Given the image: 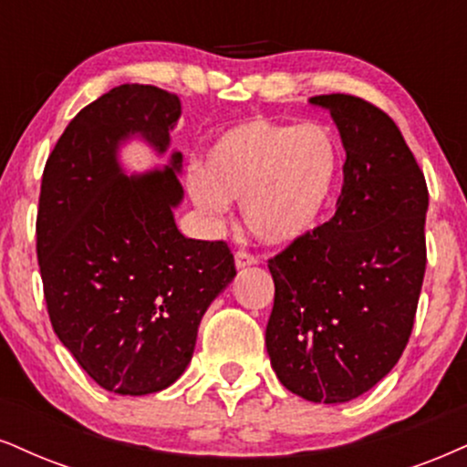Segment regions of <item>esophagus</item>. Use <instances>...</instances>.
Returning a JSON list of instances; mask_svg holds the SVG:
<instances>
[{
  "mask_svg": "<svg viewBox=\"0 0 467 467\" xmlns=\"http://www.w3.org/2000/svg\"><path fill=\"white\" fill-rule=\"evenodd\" d=\"M234 262H235V268H246V266H255L257 264V257L255 255H251V253H246V251H238L234 255Z\"/></svg>",
  "mask_w": 467,
  "mask_h": 467,
  "instance_id": "esophagus-1",
  "label": "esophagus"
}]
</instances>
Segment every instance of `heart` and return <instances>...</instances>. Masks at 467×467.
Returning a JSON list of instances; mask_svg holds the SVG:
<instances>
[{
  "label": "heart",
  "instance_id": "b5f03b06",
  "mask_svg": "<svg viewBox=\"0 0 467 467\" xmlns=\"http://www.w3.org/2000/svg\"><path fill=\"white\" fill-rule=\"evenodd\" d=\"M339 182L342 147L327 125L264 117L224 130L186 180L194 205L212 223L243 203L244 224L266 244L312 235L329 218Z\"/></svg>",
  "mask_w": 467,
  "mask_h": 467
}]
</instances>
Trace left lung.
<instances>
[{"instance_id":"left-lung-1","label":"left lung","mask_w":467,"mask_h":467,"mask_svg":"<svg viewBox=\"0 0 467 467\" xmlns=\"http://www.w3.org/2000/svg\"><path fill=\"white\" fill-rule=\"evenodd\" d=\"M309 103L339 130L342 194L329 223L268 262L266 350L284 388L336 405L374 388L410 342L427 268L429 190L383 110L339 93Z\"/></svg>"}]
</instances>
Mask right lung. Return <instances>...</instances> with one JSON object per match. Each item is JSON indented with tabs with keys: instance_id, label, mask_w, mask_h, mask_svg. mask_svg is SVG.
I'll use <instances>...</instances> for the list:
<instances>
[{
	"instance_id": "obj_1",
	"label": "right lung",
	"mask_w": 467,
	"mask_h": 467,
	"mask_svg": "<svg viewBox=\"0 0 467 467\" xmlns=\"http://www.w3.org/2000/svg\"><path fill=\"white\" fill-rule=\"evenodd\" d=\"M177 95L123 84L78 112L43 172L36 253L51 327L95 383L120 396L172 385L203 314L235 277L227 244L186 238L182 153L128 175L120 147H171Z\"/></svg>"
}]
</instances>
